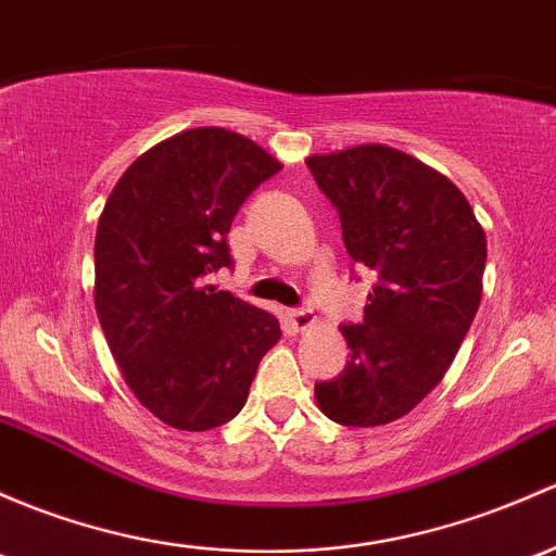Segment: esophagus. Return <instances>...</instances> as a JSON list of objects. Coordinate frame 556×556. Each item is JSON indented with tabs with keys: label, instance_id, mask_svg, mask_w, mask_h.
Instances as JSON below:
<instances>
[{
	"label": "esophagus",
	"instance_id": "1",
	"mask_svg": "<svg viewBox=\"0 0 556 556\" xmlns=\"http://www.w3.org/2000/svg\"><path fill=\"white\" fill-rule=\"evenodd\" d=\"M317 323V317H314L308 308H290L288 312V325L293 327V330H306V327H312Z\"/></svg>",
	"mask_w": 556,
	"mask_h": 556
}]
</instances>
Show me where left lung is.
I'll use <instances>...</instances> for the list:
<instances>
[{
	"instance_id": "1",
	"label": "left lung",
	"mask_w": 556,
	"mask_h": 556,
	"mask_svg": "<svg viewBox=\"0 0 556 556\" xmlns=\"http://www.w3.org/2000/svg\"><path fill=\"white\" fill-rule=\"evenodd\" d=\"M306 165L341 215L349 255L378 274L362 325L341 327L352 359L314 396L336 424H391L458 354L482 301L488 239L458 186L405 151L365 143Z\"/></svg>"
}]
</instances>
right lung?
<instances>
[{
	"label": "right lung",
	"instance_id": "add662e5",
	"mask_svg": "<svg viewBox=\"0 0 556 556\" xmlns=\"http://www.w3.org/2000/svg\"><path fill=\"white\" fill-rule=\"evenodd\" d=\"M271 154L224 127H194L140 154L111 191L96 233V312L146 410L207 431L244 407L274 314L204 285L231 266L233 215L271 175Z\"/></svg>",
	"mask_w": 556,
	"mask_h": 556
}]
</instances>
